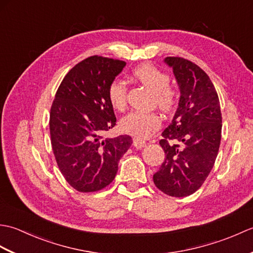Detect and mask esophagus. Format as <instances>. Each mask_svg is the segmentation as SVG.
<instances>
[{"label": "esophagus", "instance_id": "obj_1", "mask_svg": "<svg viewBox=\"0 0 253 253\" xmlns=\"http://www.w3.org/2000/svg\"><path fill=\"white\" fill-rule=\"evenodd\" d=\"M132 142H133V146H135L137 149H141V148L147 146V142L141 140V139H139V138H133Z\"/></svg>", "mask_w": 253, "mask_h": 253}]
</instances>
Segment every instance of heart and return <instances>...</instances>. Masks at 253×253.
I'll return each mask as SVG.
<instances>
[{
  "instance_id": "heart-1",
  "label": "heart",
  "mask_w": 253,
  "mask_h": 253,
  "mask_svg": "<svg viewBox=\"0 0 253 253\" xmlns=\"http://www.w3.org/2000/svg\"><path fill=\"white\" fill-rule=\"evenodd\" d=\"M138 82L153 92V103L161 111L169 113L174 110L178 92L169 85V76L151 64H143L132 73ZM107 99L115 110L122 111L127 104V88L123 80L115 79L107 87ZM121 129L139 139H147L161 127V118L155 112L131 111L120 122Z\"/></svg>"
}]
</instances>
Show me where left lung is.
Returning <instances> with one entry per match:
<instances>
[{"mask_svg": "<svg viewBox=\"0 0 253 253\" xmlns=\"http://www.w3.org/2000/svg\"><path fill=\"white\" fill-rule=\"evenodd\" d=\"M164 62L173 68L180 99L173 121L162 132L165 159L154 185L170 197H187L207 179L217 157L222 114L215 88L206 72L178 56Z\"/></svg>", "mask_w": 253, "mask_h": 253, "instance_id": "obj_1", "label": "left lung"}]
</instances>
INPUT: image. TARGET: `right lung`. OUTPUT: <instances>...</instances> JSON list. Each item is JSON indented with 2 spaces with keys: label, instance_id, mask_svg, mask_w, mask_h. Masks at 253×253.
Masks as SVG:
<instances>
[{
  "label": "right lung",
  "instance_id": "add662e5",
  "mask_svg": "<svg viewBox=\"0 0 253 253\" xmlns=\"http://www.w3.org/2000/svg\"><path fill=\"white\" fill-rule=\"evenodd\" d=\"M126 63L93 55L75 65L58 87L50 112L53 153L64 178L79 192L103 189L114 180L130 136L102 139L116 125L107 87Z\"/></svg>",
  "mask_w": 253,
  "mask_h": 253
}]
</instances>
